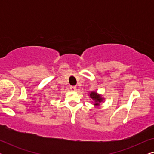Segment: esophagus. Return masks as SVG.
I'll list each match as a JSON object with an SVG mask.
<instances>
[{
  "mask_svg": "<svg viewBox=\"0 0 154 154\" xmlns=\"http://www.w3.org/2000/svg\"><path fill=\"white\" fill-rule=\"evenodd\" d=\"M70 90L71 91H75V90H76V87L75 86H70Z\"/></svg>",
  "mask_w": 154,
  "mask_h": 154,
  "instance_id": "1",
  "label": "esophagus"
}]
</instances>
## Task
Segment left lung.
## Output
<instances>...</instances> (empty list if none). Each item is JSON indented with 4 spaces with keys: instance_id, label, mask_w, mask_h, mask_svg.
I'll return each instance as SVG.
<instances>
[{
    "instance_id": "8db88e82",
    "label": "left lung",
    "mask_w": 154,
    "mask_h": 154,
    "mask_svg": "<svg viewBox=\"0 0 154 154\" xmlns=\"http://www.w3.org/2000/svg\"><path fill=\"white\" fill-rule=\"evenodd\" d=\"M90 97L92 99V100H94V102L95 103H94V104L95 105V106H99L100 103L102 102L103 100H104L100 94L97 93L96 92H93V91L90 92Z\"/></svg>"
}]
</instances>
